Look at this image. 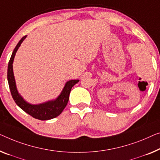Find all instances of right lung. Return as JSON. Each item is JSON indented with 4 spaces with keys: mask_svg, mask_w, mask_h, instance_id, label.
<instances>
[{
    "mask_svg": "<svg viewBox=\"0 0 160 160\" xmlns=\"http://www.w3.org/2000/svg\"><path fill=\"white\" fill-rule=\"evenodd\" d=\"M26 37H27V35L21 38V39L18 42L13 50V53H12L10 60H9L8 72H7V78H8L9 88H10L11 95L15 103L23 111L29 114L33 118L39 119V120H49V119L54 118L58 116L62 112L64 108H65L67 104L68 103L71 89L76 83L79 82V80H72L67 82L61 94L54 101H48L47 103L39 105H32L26 102L23 99V98L18 94L17 89H16L13 72V62L16 52H17L18 47L21 46V44L26 39Z\"/></svg>",
    "mask_w": 160,
    "mask_h": 160,
    "instance_id": "obj_1",
    "label": "right lung"
}]
</instances>
